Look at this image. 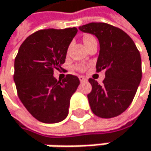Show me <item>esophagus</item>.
Segmentation results:
<instances>
[{
  "label": "esophagus",
  "instance_id": "obj_1",
  "mask_svg": "<svg viewBox=\"0 0 151 151\" xmlns=\"http://www.w3.org/2000/svg\"><path fill=\"white\" fill-rule=\"evenodd\" d=\"M79 79H80V81L81 82H82V81H87V79L84 77V76H79Z\"/></svg>",
  "mask_w": 151,
  "mask_h": 151
}]
</instances>
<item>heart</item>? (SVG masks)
Segmentation results:
<instances>
[{
  "instance_id": "1",
  "label": "heart",
  "mask_w": 151,
  "mask_h": 151,
  "mask_svg": "<svg viewBox=\"0 0 151 151\" xmlns=\"http://www.w3.org/2000/svg\"><path fill=\"white\" fill-rule=\"evenodd\" d=\"M93 40H95V38L92 36V35H90V34H87V35H84L83 36V42L85 45H88L90 42H91ZM75 69H76L77 70L79 71H83L85 70V67L83 65H76L75 66Z\"/></svg>"
}]
</instances>
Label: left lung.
<instances>
[{
    "instance_id": "8db88e82",
    "label": "left lung",
    "mask_w": 151,
    "mask_h": 151,
    "mask_svg": "<svg viewBox=\"0 0 151 151\" xmlns=\"http://www.w3.org/2000/svg\"><path fill=\"white\" fill-rule=\"evenodd\" d=\"M80 31L95 35L100 42L96 71L105 70L103 84L89 79L92 86L88 100L92 112L100 118H114L132 102L141 81V59L132 39L119 28L105 22H91Z\"/></svg>"
}]
</instances>
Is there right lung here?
<instances>
[{"mask_svg":"<svg viewBox=\"0 0 151 151\" xmlns=\"http://www.w3.org/2000/svg\"><path fill=\"white\" fill-rule=\"evenodd\" d=\"M77 28L44 29L31 34L21 45L14 60L13 79L18 97L36 119L57 123L69 113L70 100L80 84L67 74L57 81L53 70L61 69Z\"/></svg>","mask_w":151,"mask_h":151,"instance_id":"right-lung-1","label":"right lung"}]
</instances>
